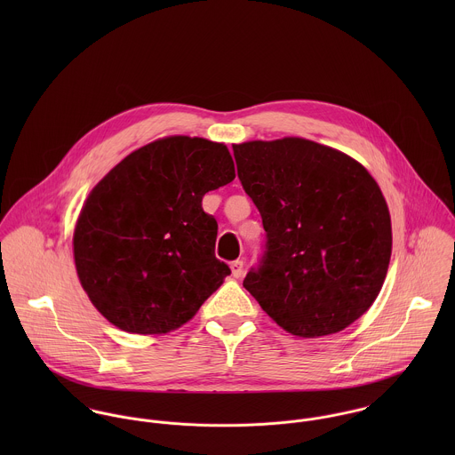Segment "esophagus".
I'll return each instance as SVG.
<instances>
[{"label":"esophagus","instance_id":"obj_1","mask_svg":"<svg viewBox=\"0 0 455 455\" xmlns=\"http://www.w3.org/2000/svg\"><path fill=\"white\" fill-rule=\"evenodd\" d=\"M231 273L235 278H240L242 273H243V260H233L231 262Z\"/></svg>","mask_w":455,"mask_h":455}]
</instances>
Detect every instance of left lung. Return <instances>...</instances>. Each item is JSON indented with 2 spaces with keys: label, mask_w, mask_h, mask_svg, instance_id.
<instances>
[{
  "label": "left lung",
  "mask_w": 455,
  "mask_h": 455,
  "mask_svg": "<svg viewBox=\"0 0 455 455\" xmlns=\"http://www.w3.org/2000/svg\"><path fill=\"white\" fill-rule=\"evenodd\" d=\"M266 245L243 287L287 332L317 338L377 299L392 251L386 197L347 154L305 138L233 145Z\"/></svg>",
  "instance_id": "left-lung-1"
}]
</instances>
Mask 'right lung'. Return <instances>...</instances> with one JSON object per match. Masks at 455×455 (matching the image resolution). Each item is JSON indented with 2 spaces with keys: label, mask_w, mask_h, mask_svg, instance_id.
Wrapping results in <instances>:
<instances>
[{
  "label": "right lung",
  "mask_w": 455,
  "mask_h": 455,
  "mask_svg": "<svg viewBox=\"0 0 455 455\" xmlns=\"http://www.w3.org/2000/svg\"><path fill=\"white\" fill-rule=\"evenodd\" d=\"M235 177L224 143L168 136L131 152L91 191L73 256L108 323L161 334L195 317L231 273L215 258L217 220L201 201Z\"/></svg>",
  "instance_id": "add662e5"
}]
</instances>
